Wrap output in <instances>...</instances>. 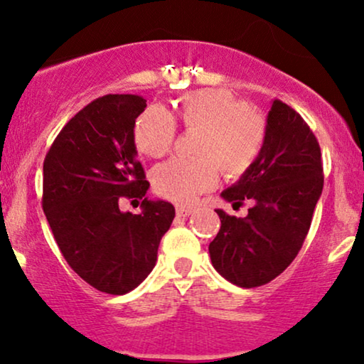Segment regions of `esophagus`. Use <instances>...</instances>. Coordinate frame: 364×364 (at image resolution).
Returning a JSON list of instances; mask_svg holds the SVG:
<instances>
[{"label": "esophagus", "mask_w": 364, "mask_h": 364, "mask_svg": "<svg viewBox=\"0 0 364 364\" xmlns=\"http://www.w3.org/2000/svg\"><path fill=\"white\" fill-rule=\"evenodd\" d=\"M193 208H188V206H178L176 208V215L178 216H190V215H193Z\"/></svg>", "instance_id": "1"}]
</instances>
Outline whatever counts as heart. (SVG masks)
Wrapping results in <instances>:
<instances>
[{"label":"heart","instance_id":"obj_1","mask_svg":"<svg viewBox=\"0 0 364 364\" xmlns=\"http://www.w3.org/2000/svg\"><path fill=\"white\" fill-rule=\"evenodd\" d=\"M178 116L186 129L201 131L195 159L174 158L153 173L156 191L174 203H193L201 193L213 190L220 168L227 176H242L252 168L267 139L265 117L223 89H203L183 95ZM176 122L161 105H149L134 124L136 148L149 158L171 151Z\"/></svg>","mask_w":364,"mask_h":364}]
</instances>
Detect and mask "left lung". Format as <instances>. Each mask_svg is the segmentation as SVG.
<instances>
[{
	"label": "left lung",
	"mask_w": 364,
	"mask_h": 364,
	"mask_svg": "<svg viewBox=\"0 0 364 364\" xmlns=\"http://www.w3.org/2000/svg\"><path fill=\"white\" fill-rule=\"evenodd\" d=\"M323 186L316 136L296 110L274 100L260 156L222 191L223 200L238 206L250 200L252 208L245 218L216 210L222 227L208 247L216 272L245 289L282 274L306 240Z\"/></svg>",
	"instance_id": "8db88e82"
}]
</instances>
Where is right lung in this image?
Returning a JSON list of instances; mask_svg holds the SVG:
<instances>
[{"label":"right lung","instance_id":"right-lung-1","mask_svg":"<svg viewBox=\"0 0 364 364\" xmlns=\"http://www.w3.org/2000/svg\"><path fill=\"white\" fill-rule=\"evenodd\" d=\"M146 100L109 94L63 126L43 161V206L55 242L79 277L122 296L154 269L174 206L144 198L149 183L137 161L134 124ZM122 197L142 199L139 215L121 212Z\"/></svg>","mask_w":364,"mask_h":364}]
</instances>
